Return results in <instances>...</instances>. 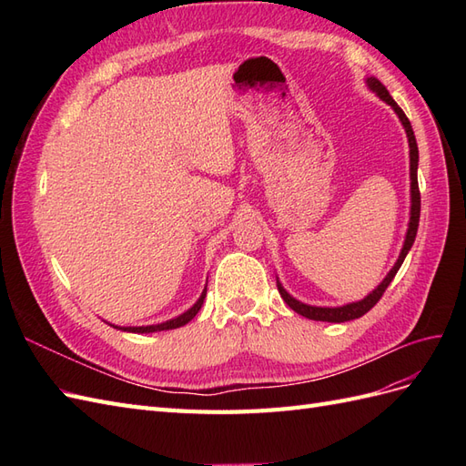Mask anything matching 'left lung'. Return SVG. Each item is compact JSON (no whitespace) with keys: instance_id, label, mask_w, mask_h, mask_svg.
Wrapping results in <instances>:
<instances>
[{"instance_id":"8db88e82","label":"left lung","mask_w":466,"mask_h":466,"mask_svg":"<svg viewBox=\"0 0 466 466\" xmlns=\"http://www.w3.org/2000/svg\"><path fill=\"white\" fill-rule=\"evenodd\" d=\"M368 86L373 93H377L380 98L387 105H390L394 108V112H397L404 130H406V136H408V146H410V192H412V208H410V225H408V233H406V241H404V247L400 250V257L397 260V264L392 266V270L387 274V278L380 281V286H377V289L373 293H370L368 298L358 301V303H350V305H344V307H311V305H305L298 299H293L291 295L281 288V284L278 281V291L281 295V299H284L295 313H299L307 319L311 320H322V322H346V320H351V319H360L363 317L365 313L370 311V309H373L377 305V301L383 298L385 289L389 288V284L392 281V278L397 276L399 268L402 266L408 250L412 248L414 245V238H416V233H418V223H420V188H418V144H416V136H414V130L410 126V120L406 118L404 110L394 103V98L389 95L387 87L380 83L379 79L375 77H368Z\"/></svg>"}]
</instances>
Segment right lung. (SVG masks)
Instances as JSON below:
<instances>
[{
	"instance_id": "right-lung-1",
	"label": "right lung",
	"mask_w": 466,
	"mask_h": 466,
	"mask_svg": "<svg viewBox=\"0 0 466 466\" xmlns=\"http://www.w3.org/2000/svg\"><path fill=\"white\" fill-rule=\"evenodd\" d=\"M204 298H206V289L202 291L200 299L196 301V303H194V307H190L187 313H182L180 317L171 319V320H167V322H161V324H151V327H126V329H120V327H115V324H112V327H115V329H120V330H126V332H137V334H144V332H157V330H173V329H178V327H185V324H187V322H190V320L196 317V313H198L200 309H202Z\"/></svg>"
}]
</instances>
